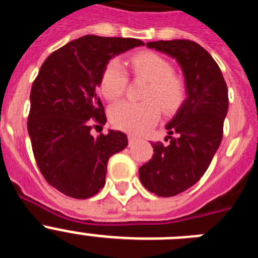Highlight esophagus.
Instances as JSON below:
<instances>
[{
  "label": "esophagus",
  "instance_id": "1",
  "mask_svg": "<svg viewBox=\"0 0 258 258\" xmlns=\"http://www.w3.org/2000/svg\"><path fill=\"white\" fill-rule=\"evenodd\" d=\"M127 141H129V146H132L137 141V137L136 136H132V134H129V136H127Z\"/></svg>",
  "mask_w": 258,
  "mask_h": 258
}]
</instances>
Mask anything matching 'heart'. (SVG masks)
<instances>
[{
    "label": "heart",
    "mask_w": 258,
    "mask_h": 258,
    "mask_svg": "<svg viewBox=\"0 0 258 258\" xmlns=\"http://www.w3.org/2000/svg\"><path fill=\"white\" fill-rule=\"evenodd\" d=\"M136 79L149 81L142 94L145 102H120L109 109V120L116 127L133 134L145 133L164 115H174L183 106L187 86L164 56L151 51L134 54L129 60ZM127 86V74L118 59H111L104 66L99 81L102 94L108 101L121 98Z\"/></svg>",
    "instance_id": "b5f03b06"
}]
</instances>
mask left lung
Here are the masks:
<instances>
[{"label":"left lung","instance_id":"left-lung-1","mask_svg":"<svg viewBox=\"0 0 258 258\" xmlns=\"http://www.w3.org/2000/svg\"><path fill=\"white\" fill-rule=\"evenodd\" d=\"M147 47L178 61L187 86L183 106L165 126L169 143H152V159L140 168L147 190L174 197L202 178L220 147L229 108L227 85L216 60L194 41H156Z\"/></svg>","mask_w":258,"mask_h":258}]
</instances>
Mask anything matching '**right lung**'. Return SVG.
I'll use <instances>...</instances> for the list:
<instances>
[{"label": "right lung", "mask_w": 258, "mask_h": 258, "mask_svg": "<svg viewBox=\"0 0 258 258\" xmlns=\"http://www.w3.org/2000/svg\"><path fill=\"white\" fill-rule=\"evenodd\" d=\"M145 45L137 38L88 35L51 52L32 84L28 134L38 169L47 183L75 199L104 186L108 159L127 146L126 134L109 131L97 94L104 66L113 55Z\"/></svg>", "instance_id": "1"}]
</instances>
